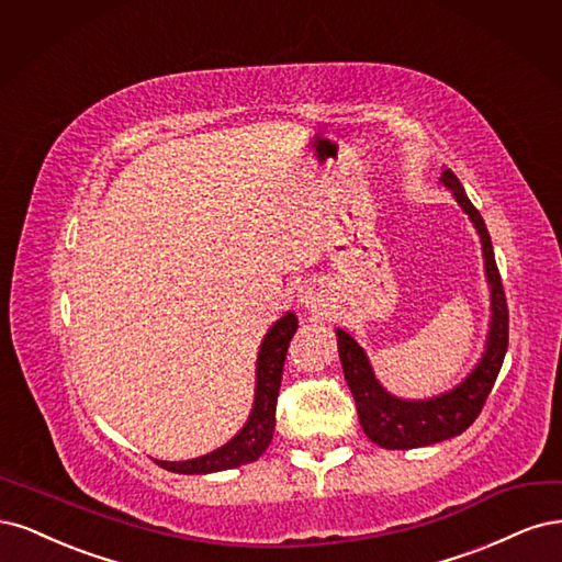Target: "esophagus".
I'll return each mask as SVG.
<instances>
[{
  "mask_svg": "<svg viewBox=\"0 0 562 562\" xmlns=\"http://www.w3.org/2000/svg\"><path fill=\"white\" fill-rule=\"evenodd\" d=\"M319 301H322V292L315 282H307L299 289V303L305 307V311H317Z\"/></svg>",
  "mask_w": 562,
  "mask_h": 562,
  "instance_id": "obj_1",
  "label": "esophagus"
}]
</instances>
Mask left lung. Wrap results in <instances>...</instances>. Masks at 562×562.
Segmentation results:
<instances>
[{
  "label": "left lung",
  "instance_id": "obj_1",
  "mask_svg": "<svg viewBox=\"0 0 562 562\" xmlns=\"http://www.w3.org/2000/svg\"><path fill=\"white\" fill-rule=\"evenodd\" d=\"M439 182L452 193L462 212L472 220L481 238L485 280L491 286V324H487L485 350L472 373H467L462 383L452 390L429 396V400H402V396L387 392L380 385L364 348L359 346L355 336L346 329H336L338 357L348 387L355 396L361 429L375 446L387 450L431 446L462 434L479 418L502 369L506 346H509V311H506L491 233H487L483 216L469 201L460 179L452 175V170L446 168Z\"/></svg>",
  "mask_w": 562,
  "mask_h": 562
}]
</instances>
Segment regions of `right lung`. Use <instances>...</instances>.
Wrapping results in <instances>:
<instances>
[{
  "instance_id": "add662e5",
  "label": "right lung",
  "mask_w": 562,
  "mask_h": 562,
  "mask_svg": "<svg viewBox=\"0 0 562 562\" xmlns=\"http://www.w3.org/2000/svg\"><path fill=\"white\" fill-rule=\"evenodd\" d=\"M296 329H299V319L292 311H289L263 336L259 357H257L255 404H251L247 423L231 441H226L222 448L207 452V456L193 458V460H182V462L156 460V462L175 474H214V472H224V469H235L240 464L259 460L266 452L268 443L273 441L282 367H284L289 340L294 338Z\"/></svg>"
}]
</instances>
